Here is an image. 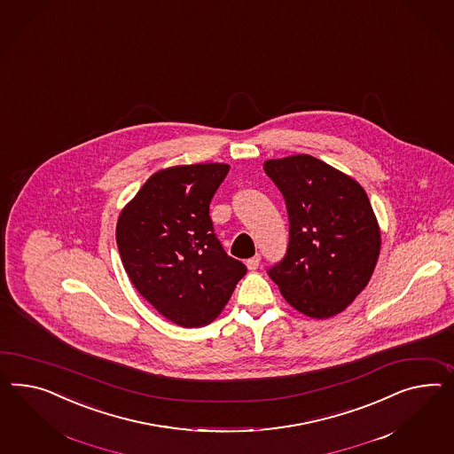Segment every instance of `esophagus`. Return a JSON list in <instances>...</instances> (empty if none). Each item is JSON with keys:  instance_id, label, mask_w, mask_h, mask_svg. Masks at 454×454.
Instances as JSON below:
<instances>
[{"instance_id": "esophagus-1", "label": "esophagus", "mask_w": 454, "mask_h": 454, "mask_svg": "<svg viewBox=\"0 0 454 454\" xmlns=\"http://www.w3.org/2000/svg\"><path fill=\"white\" fill-rule=\"evenodd\" d=\"M259 262H261V258H259V256L247 259V261H246V268L249 270H256L259 268Z\"/></svg>"}]
</instances>
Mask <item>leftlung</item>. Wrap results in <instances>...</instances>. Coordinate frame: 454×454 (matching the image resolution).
<instances>
[{
    "label": "left lung",
    "mask_w": 454,
    "mask_h": 454,
    "mask_svg": "<svg viewBox=\"0 0 454 454\" xmlns=\"http://www.w3.org/2000/svg\"><path fill=\"white\" fill-rule=\"evenodd\" d=\"M289 215V246L270 268L282 297L307 317L329 319L356 301L380 256V226L365 190L310 155L266 160Z\"/></svg>",
    "instance_id": "left-lung-1"
}]
</instances>
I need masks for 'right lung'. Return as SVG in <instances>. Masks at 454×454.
Wrapping results in <instances>:
<instances>
[{"mask_svg":"<svg viewBox=\"0 0 454 454\" xmlns=\"http://www.w3.org/2000/svg\"><path fill=\"white\" fill-rule=\"evenodd\" d=\"M228 163L176 165L153 173L123 207L115 239L135 289L180 327L216 319L246 266L213 233L209 201Z\"/></svg>","mask_w":454,"mask_h":454,"instance_id":"1","label":"right lung"}]
</instances>
